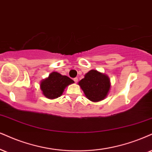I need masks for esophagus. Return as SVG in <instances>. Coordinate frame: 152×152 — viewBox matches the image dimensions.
<instances>
[{
	"label": "esophagus",
	"mask_w": 152,
	"mask_h": 152,
	"mask_svg": "<svg viewBox=\"0 0 152 152\" xmlns=\"http://www.w3.org/2000/svg\"><path fill=\"white\" fill-rule=\"evenodd\" d=\"M73 80H74V81H75V83H77V82H78V78H77V77H75L74 79H73Z\"/></svg>",
	"instance_id": "obj_1"
}]
</instances>
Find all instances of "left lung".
Listing matches in <instances>:
<instances>
[{
    "mask_svg": "<svg viewBox=\"0 0 152 152\" xmlns=\"http://www.w3.org/2000/svg\"><path fill=\"white\" fill-rule=\"evenodd\" d=\"M79 85L87 98L94 102L106 98L110 87L108 77L94 70L87 72L79 82Z\"/></svg>",
    "mask_w": 152,
    "mask_h": 152,
    "instance_id": "1",
    "label": "left lung"
}]
</instances>
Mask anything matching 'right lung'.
Instances as JSON below:
<instances>
[{"label":"right lung","instance_id":"add662e5","mask_svg":"<svg viewBox=\"0 0 152 152\" xmlns=\"http://www.w3.org/2000/svg\"><path fill=\"white\" fill-rule=\"evenodd\" d=\"M73 82L74 81L67 76L53 72L41 82L40 86L43 94L48 99H53L62 95L65 88Z\"/></svg>","mask_w":152,"mask_h":152}]
</instances>
